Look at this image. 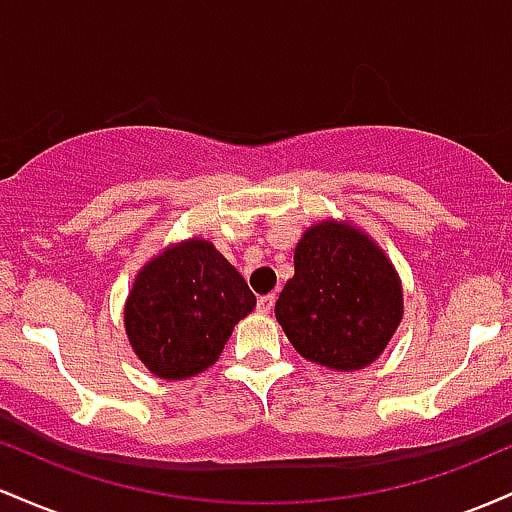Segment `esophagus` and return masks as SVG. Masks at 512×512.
<instances>
[{
    "label": "esophagus",
    "mask_w": 512,
    "mask_h": 512,
    "mask_svg": "<svg viewBox=\"0 0 512 512\" xmlns=\"http://www.w3.org/2000/svg\"><path fill=\"white\" fill-rule=\"evenodd\" d=\"M273 304H275V295H263V297H258V300H256V309H258V312L268 314L273 309Z\"/></svg>",
    "instance_id": "1"
}]
</instances>
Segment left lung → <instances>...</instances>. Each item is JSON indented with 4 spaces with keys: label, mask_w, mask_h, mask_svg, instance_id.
<instances>
[{
    "label": "left lung",
    "mask_w": 512,
    "mask_h": 512,
    "mask_svg": "<svg viewBox=\"0 0 512 512\" xmlns=\"http://www.w3.org/2000/svg\"><path fill=\"white\" fill-rule=\"evenodd\" d=\"M401 285L367 234L321 222L295 249L275 319L302 358L348 372L370 365L401 321Z\"/></svg>",
    "instance_id": "obj_1"
}]
</instances>
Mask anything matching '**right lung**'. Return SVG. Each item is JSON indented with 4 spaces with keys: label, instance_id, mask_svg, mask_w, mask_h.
Listing matches in <instances>:
<instances>
[{
    "label": "right lung",
    "instance_id": "add662e5",
    "mask_svg": "<svg viewBox=\"0 0 512 512\" xmlns=\"http://www.w3.org/2000/svg\"><path fill=\"white\" fill-rule=\"evenodd\" d=\"M254 292L210 241L171 246L137 275L125 331L137 358L164 380H186L220 358Z\"/></svg>",
    "mask_w": 512,
    "mask_h": 512
}]
</instances>
